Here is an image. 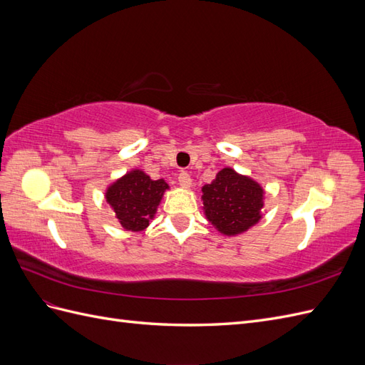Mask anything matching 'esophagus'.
Masks as SVG:
<instances>
[{"label":"esophagus","mask_w":365,"mask_h":365,"mask_svg":"<svg viewBox=\"0 0 365 365\" xmlns=\"http://www.w3.org/2000/svg\"><path fill=\"white\" fill-rule=\"evenodd\" d=\"M178 181H180V185H181V187H184V189H189V187L192 185V178H190V175L187 173V172H184V170L178 175Z\"/></svg>","instance_id":"34e87169"}]
</instances>
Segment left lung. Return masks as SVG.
<instances>
[{
	"label": "left lung",
	"instance_id": "1",
	"mask_svg": "<svg viewBox=\"0 0 365 365\" xmlns=\"http://www.w3.org/2000/svg\"><path fill=\"white\" fill-rule=\"evenodd\" d=\"M263 190L252 180L222 169L212 184L202 187L205 216L220 233L233 236L259 222Z\"/></svg>",
	"mask_w": 365,
	"mask_h": 365
}]
</instances>
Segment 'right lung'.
<instances>
[{"label": "right lung", "mask_w": 365, "mask_h": 365, "mask_svg": "<svg viewBox=\"0 0 365 365\" xmlns=\"http://www.w3.org/2000/svg\"><path fill=\"white\" fill-rule=\"evenodd\" d=\"M168 187L164 180L152 181L146 173L134 170L109 187L106 201L114 208L121 227L130 231H141L155 215L163 192Z\"/></svg>", "instance_id": "1"}]
</instances>
